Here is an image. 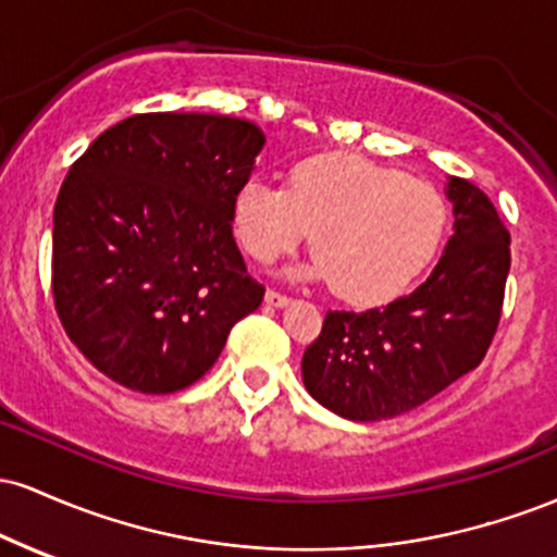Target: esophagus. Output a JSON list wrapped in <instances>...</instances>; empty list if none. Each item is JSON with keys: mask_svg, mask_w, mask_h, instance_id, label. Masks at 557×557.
Masks as SVG:
<instances>
[{"mask_svg": "<svg viewBox=\"0 0 557 557\" xmlns=\"http://www.w3.org/2000/svg\"><path fill=\"white\" fill-rule=\"evenodd\" d=\"M264 300H267V304H270V306H277V309H280V306H287V304H290V298H287L285 293L272 290V287H270V290H267Z\"/></svg>", "mask_w": 557, "mask_h": 557, "instance_id": "34e87169", "label": "esophagus"}]
</instances>
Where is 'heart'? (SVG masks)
Returning <instances> with one entry per match:
<instances>
[{
  "label": "heart",
  "instance_id": "1",
  "mask_svg": "<svg viewBox=\"0 0 557 557\" xmlns=\"http://www.w3.org/2000/svg\"><path fill=\"white\" fill-rule=\"evenodd\" d=\"M447 209L430 183L356 154H317L287 172V188L240 185L235 238L259 264L293 253L309 238L306 274L330 280L348 304L398 298L437 253Z\"/></svg>",
  "mask_w": 557,
  "mask_h": 557
}]
</instances>
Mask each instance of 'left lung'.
<instances>
[{"label":"left lung","mask_w":557,"mask_h":557,"mask_svg":"<svg viewBox=\"0 0 557 557\" xmlns=\"http://www.w3.org/2000/svg\"><path fill=\"white\" fill-rule=\"evenodd\" d=\"M453 235L426 283L382 309L327 311L306 348L304 385L350 421L421 406L476 369L503 314L510 233L484 190L450 177Z\"/></svg>","instance_id":"obj_1"}]
</instances>
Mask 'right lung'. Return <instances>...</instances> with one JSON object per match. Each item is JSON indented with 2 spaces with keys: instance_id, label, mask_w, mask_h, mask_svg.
Returning a JSON list of instances; mask_svg holds the SVG:
<instances>
[{
  "instance_id": "add662e5",
  "label": "right lung",
  "mask_w": 557,
  "mask_h": 557,
  "mask_svg": "<svg viewBox=\"0 0 557 557\" xmlns=\"http://www.w3.org/2000/svg\"><path fill=\"white\" fill-rule=\"evenodd\" d=\"M264 133L227 114L146 112L75 159L54 203L52 296L67 337L127 389L201 380L264 298L233 201Z\"/></svg>"
}]
</instances>
